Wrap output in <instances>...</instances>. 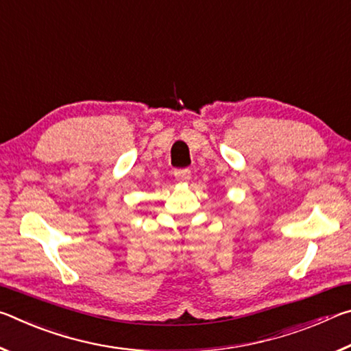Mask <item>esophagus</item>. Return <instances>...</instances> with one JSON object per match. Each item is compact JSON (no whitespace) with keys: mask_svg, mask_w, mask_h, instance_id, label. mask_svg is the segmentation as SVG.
<instances>
[{"mask_svg":"<svg viewBox=\"0 0 351 351\" xmlns=\"http://www.w3.org/2000/svg\"><path fill=\"white\" fill-rule=\"evenodd\" d=\"M173 175L178 181L181 182H187L190 180V176H192V171H190L189 169H176L173 171Z\"/></svg>","mask_w":351,"mask_h":351,"instance_id":"1","label":"esophagus"}]
</instances>
